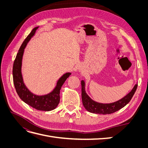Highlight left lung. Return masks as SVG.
<instances>
[{
  "label": "left lung",
  "mask_w": 148,
  "mask_h": 148,
  "mask_svg": "<svg viewBox=\"0 0 148 148\" xmlns=\"http://www.w3.org/2000/svg\"><path fill=\"white\" fill-rule=\"evenodd\" d=\"M82 98L83 106L88 112L98 114H110L121 109L130 101L135 94L138 84H135L131 92L120 100L110 104H101L92 101L85 92L84 82L82 81Z\"/></svg>",
  "instance_id": "8db88e82"
}]
</instances>
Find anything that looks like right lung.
<instances>
[{"instance_id":"add662e5","label":"right lung","mask_w":148,"mask_h":148,"mask_svg":"<svg viewBox=\"0 0 148 148\" xmlns=\"http://www.w3.org/2000/svg\"><path fill=\"white\" fill-rule=\"evenodd\" d=\"M38 27H36L32 30L27 38L25 39L23 42L22 43L18 52L17 53L13 65V79L18 95L26 104L39 110L50 111L55 109L59 104L60 102V91L61 87L67 78L69 77L71 73H66L62 76L58 80L57 86L53 91L46 95H35L34 94L31 93L25 86L21 72L22 57H23L24 49L26 44L31 37L34 34L36 30L38 29Z\"/></svg>"}]
</instances>
